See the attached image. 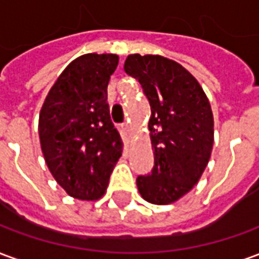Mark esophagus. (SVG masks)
I'll list each match as a JSON object with an SVG mask.
<instances>
[{
    "instance_id": "1",
    "label": "esophagus",
    "mask_w": 259,
    "mask_h": 259,
    "mask_svg": "<svg viewBox=\"0 0 259 259\" xmlns=\"http://www.w3.org/2000/svg\"><path fill=\"white\" fill-rule=\"evenodd\" d=\"M122 127H123V130L126 132V133H130V124L127 123V122H126V123H123V126H122Z\"/></svg>"
}]
</instances>
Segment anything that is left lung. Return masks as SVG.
Instances as JSON below:
<instances>
[{
	"label": "left lung",
	"mask_w": 259,
	"mask_h": 259,
	"mask_svg": "<svg viewBox=\"0 0 259 259\" xmlns=\"http://www.w3.org/2000/svg\"><path fill=\"white\" fill-rule=\"evenodd\" d=\"M123 68L139 80L151 107L154 168L137 178V189L151 204H172L197 185L211 158V104L194 76L172 59L133 54Z\"/></svg>",
	"instance_id": "left-lung-1"
}]
</instances>
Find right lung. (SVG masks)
<instances>
[{"mask_svg": "<svg viewBox=\"0 0 259 259\" xmlns=\"http://www.w3.org/2000/svg\"><path fill=\"white\" fill-rule=\"evenodd\" d=\"M115 54H84L59 74L44 100L38 136L50 172L73 198L105 194L123 143L115 129L107 89L118 66Z\"/></svg>", "mask_w": 259, "mask_h": 259, "instance_id": "obj_1", "label": "right lung"}]
</instances>
